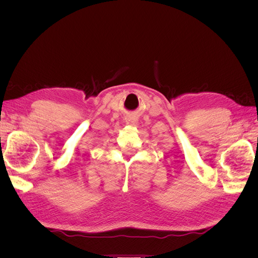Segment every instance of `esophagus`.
Segmentation results:
<instances>
[{"instance_id":"1","label":"esophagus","mask_w":258,"mask_h":258,"mask_svg":"<svg viewBox=\"0 0 258 258\" xmlns=\"http://www.w3.org/2000/svg\"><path fill=\"white\" fill-rule=\"evenodd\" d=\"M126 122H127V124H129V126H131V127L137 126V120L135 118H131V117H129V118L126 119Z\"/></svg>"}]
</instances>
